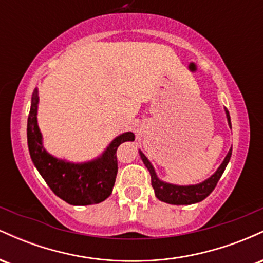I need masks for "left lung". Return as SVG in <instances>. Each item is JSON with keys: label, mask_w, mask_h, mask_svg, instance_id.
<instances>
[{"label": "left lung", "mask_w": 263, "mask_h": 263, "mask_svg": "<svg viewBox=\"0 0 263 263\" xmlns=\"http://www.w3.org/2000/svg\"><path fill=\"white\" fill-rule=\"evenodd\" d=\"M226 119H228V123L231 128V121H230V115H229L228 108H225ZM141 159L142 162L144 163V165L147 167V170L149 171L151 174V183H152L153 189H155L156 197L159 199L161 201H164V203L173 204V205H190L199 203V201L204 200L208 195L213 192L214 188L218 184L219 179L221 178L222 173H224L226 165H228L229 161L231 158L232 153V147L229 149L228 155L224 158L221 164L219 165V168L214 174L208 178V179L203 180L201 183L198 184H190V185H178V184H172L167 183L164 180L159 179L158 176H157L155 168H153L152 163L148 161L144 153L140 149Z\"/></svg>", "instance_id": "8db88e82"}]
</instances>
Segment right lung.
I'll return each mask as SVG.
<instances>
[{"label": "right lung", "instance_id": "obj_1", "mask_svg": "<svg viewBox=\"0 0 263 263\" xmlns=\"http://www.w3.org/2000/svg\"><path fill=\"white\" fill-rule=\"evenodd\" d=\"M38 89L32 93L27 122V142L32 162L57 197L70 205H91L111 195L117 176L116 151L126 141H135L132 132L115 137L104 152L87 162L74 163L47 152L38 126Z\"/></svg>", "mask_w": 263, "mask_h": 263}]
</instances>
